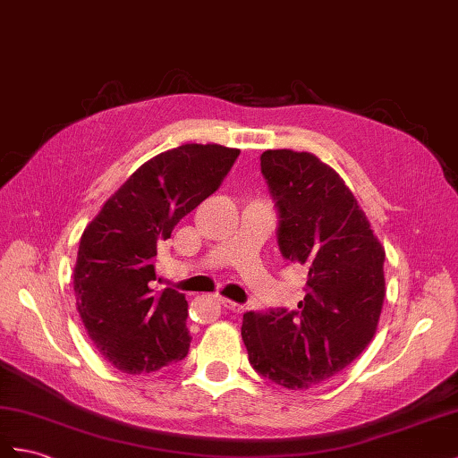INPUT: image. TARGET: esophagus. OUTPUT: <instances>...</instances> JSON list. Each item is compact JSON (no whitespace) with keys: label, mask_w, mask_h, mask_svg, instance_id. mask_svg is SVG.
Masks as SVG:
<instances>
[{"label":"esophagus","mask_w":458,"mask_h":458,"mask_svg":"<svg viewBox=\"0 0 458 458\" xmlns=\"http://www.w3.org/2000/svg\"><path fill=\"white\" fill-rule=\"evenodd\" d=\"M221 305L225 307L227 310H231V313H235V315H241L242 310H244V307H242V305L235 303V301H229V299H221Z\"/></svg>","instance_id":"esophagus-1"}]
</instances>
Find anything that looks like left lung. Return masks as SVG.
<instances>
[{
	"mask_svg": "<svg viewBox=\"0 0 458 458\" xmlns=\"http://www.w3.org/2000/svg\"><path fill=\"white\" fill-rule=\"evenodd\" d=\"M262 174L276 199L277 244L307 272L293 310L242 315L256 373L289 390L328 381L373 340L385 301V249L340 174L317 155L267 149Z\"/></svg>",
	"mask_w": 458,
	"mask_h": 458,
	"instance_id": "8db88e82",
	"label": "left lung"
}]
</instances>
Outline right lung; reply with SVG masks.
Returning <instances> with one entry per match:
<instances>
[{"label":"right lung","mask_w":458,"mask_h":458,"mask_svg":"<svg viewBox=\"0 0 458 458\" xmlns=\"http://www.w3.org/2000/svg\"><path fill=\"white\" fill-rule=\"evenodd\" d=\"M239 153L184 143L155 155L85 227L73 267L77 310L95 348L116 369L151 373L188 353L184 293L151 289L157 244L217 191Z\"/></svg>","instance_id":"add662e5"}]
</instances>
